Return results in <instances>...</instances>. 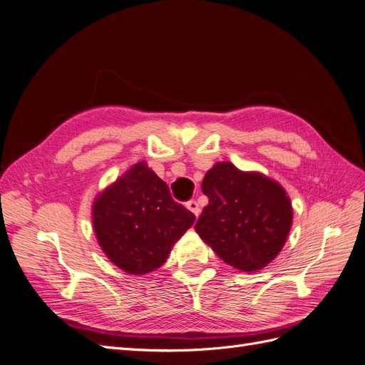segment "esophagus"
Segmentation results:
<instances>
[{"instance_id": "34e87169", "label": "esophagus", "mask_w": 365, "mask_h": 365, "mask_svg": "<svg viewBox=\"0 0 365 365\" xmlns=\"http://www.w3.org/2000/svg\"><path fill=\"white\" fill-rule=\"evenodd\" d=\"M187 205V208H189L190 210V212L197 217V216H200V213H201V208H200V204H197L195 200H190L189 202H187L185 204Z\"/></svg>"}]
</instances>
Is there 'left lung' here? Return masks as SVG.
I'll use <instances>...</instances> for the list:
<instances>
[{"instance_id": "1", "label": "left lung", "mask_w": 365, "mask_h": 365, "mask_svg": "<svg viewBox=\"0 0 365 365\" xmlns=\"http://www.w3.org/2000/svg\"><path fill=\"white\" fill-rule=\"evenodd\" d=\"M202 193L208 204L195 230L220 259L244 272L275 259L292 224L291 201L277 182L217 163L204 176Z\"/></svg>"}]
</instances>
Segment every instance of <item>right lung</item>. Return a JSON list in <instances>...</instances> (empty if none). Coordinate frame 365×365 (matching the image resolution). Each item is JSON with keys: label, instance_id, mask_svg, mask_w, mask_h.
<instances>
[{"label": "right lung", "instance_id": "obj_1", "mask_svg": "<svg viewBox=\"0 0 365 365\" xmlns=\"http://www.w3.org/2000/svg\"><path fill=\"white\" fill-rule=\"evenodd\" d=\"M193 222L195 215L172 200L169 185L146 163L130 168L97 196L93 207L98 244L129 274L160 268Z\"/></svg>", "mask_w": 365, "mask_h": 365}]
</instances>
